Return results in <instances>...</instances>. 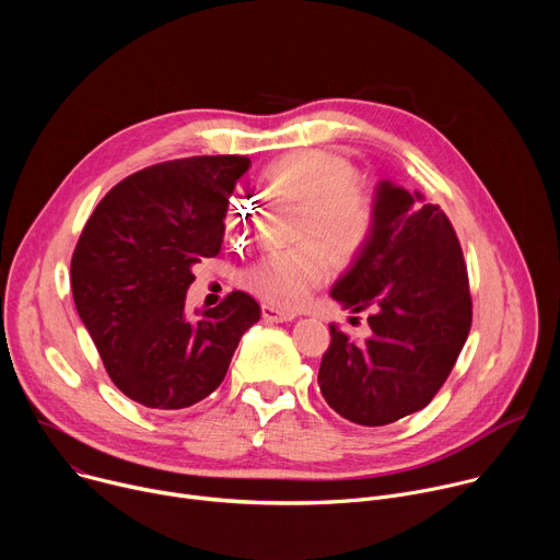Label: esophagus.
<instances>
[{
	"label": "esophagus",
	"instance_id": "esophagus-1",
	"mask_svg": "<svg viewBox=\"0 0 560 560\" xmlns=\"http://www.w3.org/2000/svg\"><path fill=\"white\" fill-rule=\"evenodd\" d=\"M261 314H264V322H268V324L292 322V318L296 316V314L285 312V310H279V307H275V305H264V307H261Z\"/></svg>",
	"mask_w": 560,
	"mask_h": 560
}]
</instances>
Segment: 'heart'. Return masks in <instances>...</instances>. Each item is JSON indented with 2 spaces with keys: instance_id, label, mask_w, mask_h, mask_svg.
<instances>
[{
  "instance_id": "1",
  "label": "heart",
  "mask_w": 560,
  "mask_h": 560,
  "mask_svg": "<svg viewBox=\"0 0 560 560\" xmlns=\"http://www.w3.org/2000/svg\"><path fill=\"white\" fill-rule=\"evenodd\" d=\"M266 186L281 199L301 203L296 236L316 238L290 250H270L238 272V285L257 299L294 310L330 277V252L341 266L352 264L372 242L378 208L370 186L357 179L348 156L305 148L277 156L264 171ZM255 206L244 190H232L223 230L234 244L250 236ZM329 252L326 254L325 250Z\"/></svg>"
}]
</instances>
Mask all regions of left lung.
Returning a JSON list of instances; mask_svg holds the SVG:
<instances>
[{
	"label": "left lung",
	"mask_w": 560,
	"mask_h": 560,
	"mask_svg": "<svg viewBox=\"0 0 560 560\" xmlns=\"http://www.w3.org/2000/svg\"><path fill=\"white\" fill-rule=\"evenodd\" d=\"M376 208L370 246L330 292L354 314L368 312L372 335L359 341L330 324L318 368L328 406L368 428L423 410L471 326L467 268L445 212L387 182L376 188Z\"/></svg>",
	"instance_id": "left-lung-1"
}]
</instances>
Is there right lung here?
Here are the masks:
<instances>
[{
    "mask_svg": "<svg viewBox=\"0 0 560 560\" xmlns=\"http://www.w3.org/2000/svg\"><path fill=\"white\" fill-rule=\"evenodd\" d=\"M250 166L242 154H203L148 166L106 192L70 261L79 316L113 383L152 410H182L212 394L259 303L230 292L186 316L192 266L217 257L223 210Z\"/></svg>",
    "mask_w": 560,
    "mask_h": 560,
    "instance_id": "1",
    "label": "right lung"
}]
</instances>
